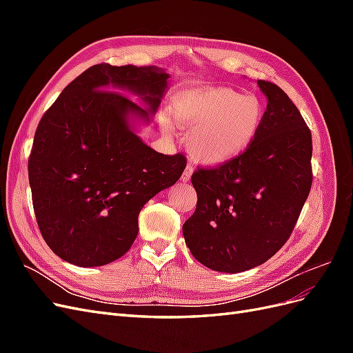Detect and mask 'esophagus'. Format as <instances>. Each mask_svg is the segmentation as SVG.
Returning <instances> with one entry per match:
<instances>
[{
    "mask_svg": "<svg viewBox=\"0 0 353 353\" xmlns=\"http://www.w3.org/2000/svg\"><path fill=\"white\" fill-rule=\"evenodd\" d=\"M193 170H194V168H193V165H187L185 166V170H184V174H183V176H181V179L184 181V183H187V181H190V178H191V175H193Z\"/></svg>",
    "mask_w": 353,
    "mask_h": 353,
    "instance_id": "esophagus-1",
    "label": "esophagus"
}]
</instances>
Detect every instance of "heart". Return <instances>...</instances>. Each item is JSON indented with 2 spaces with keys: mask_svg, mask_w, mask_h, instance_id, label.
I'll return each mask as SVG.
<instances>
[{
  "mask_svg": "<svg viewBox=\"0 0 353 353\" xmlns=\"http://www.w3.org/2000/svg\"><path fill=\"white\" fill-rule=\"evenodd\" d=\"M174 121L190 130L187 147L206 163L227 162L243 154L258 137L265 119L262 101L231 88H200L179 94L170 104ZM165 132L170 126L162 122Z\"/></svg>",
  "mask_w": 353,
  "mask_h": 353,
  "instance_id": "obj_1",
  "label": "heart"
}]
</instances>
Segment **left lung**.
<instances>
[{"label": "left lung", "instance_id": "left-lung-1", "mask_svg": "<svg viewBox=\"0 0 353 353\" xmlns=\"http://www.w3.org/2000/svg\"><path fill=\"white\" fill-rule=\"evenodd\" d=\"M258 85L268 104L253 144L191 175L197 206L183 234L191 254L213 271L236 274L272 258L292 236L312 185L311 130L280 87Z\"/></svg>", "mask_w": 353, "mask_h": 353}]
</instances>
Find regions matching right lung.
Here are the masks:
<instances>
[{
    "instance_id": "obj_1",
    "label": "right lung",
    "mask_w": 353,
    "mask_h": 353,
    "mask_svg": "<svg viewBox=\"0 0 353 353\" xmlns=\"http://www.w3.org/2000/svg\"><path fill=\"white\" fill-rule=\"evenodd\" d=\"M168 78L153 66L100 63L41 117L28 162L32 205L42 237L63 261L85 268L119 259L137 239L143 206L183 175L184 154L154 152L126 122L130 113L148 119L157 110ZM113 86L141 94L149 108Z\"/></svg>"
}]
</instances>
